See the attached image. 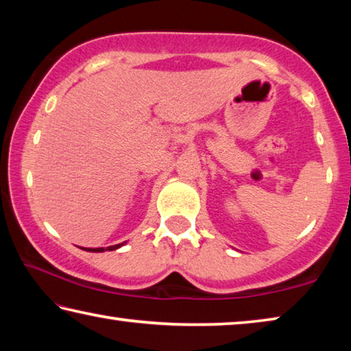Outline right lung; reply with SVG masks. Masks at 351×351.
I'll return each mask as SVG.
<instances>
[{"label": "right lung", "instance_id": "1", "mask_svg": "<svg viewBox=\"0 0 351 351\" xmlns=\"http://www.w3.org/2000/svg\"><path fill=\"white\" fill-rule=\"evenodd\" d=\"M125 245V241L123 243H119V245L114 246H108V247H85V251H90V252H105V251H114V249H119L121 246Z\"/></svg>", "mask_w": 351, "mask_h": 351}]
</instances>
